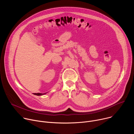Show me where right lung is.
Here are the masks:
<instances>
[{"mask_svg":"<svg viewBox=\"0 0 134 134\" xmlns=\"http://www.w3.org/2000/svg\"><path fill=\"white\" fill-rule=\"evenodd\" d=\"M46 93H47V92H46V93H33V94H34V95H37V96H40V95H44V94H46Z\"/></svg>","mask_w":134,"mask_h":134,"instance_id":"right-lung-1","label":"right lung"}]
</instances>
